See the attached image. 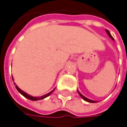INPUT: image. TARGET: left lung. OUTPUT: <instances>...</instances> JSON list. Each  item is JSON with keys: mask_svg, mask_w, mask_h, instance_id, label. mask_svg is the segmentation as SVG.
Segmentation results:
<instances>
[{"mask_svg": "<svg viewBox=\"0 0 127 127\" xmlns=\"http://www.w3.org/2000/svg\"><path fill=\"white\" fill-rule=\"evenodd\" d=\"M106 32L107 33L108 36H109L110 38L112 39L113 40H114V39H113V37H112V35L110 34V32H109L108 30H107V29H106ZM77 91H78V93L79 94V95H80V96H81V97H82L85 101H88V102H90V103H96V102H97V101H93V100H91V99H89V98H86V97H85V96H84L82 93H80V92H79V90H77Z\"/></svg>", "mask_w": 127, "mask_h": 127, "instance_id": "8db88e82", "label": "left lung"}]
</instances>
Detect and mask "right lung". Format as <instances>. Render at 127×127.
Wrapping results in <instances>:
<instances>
[{
	"instance_id": "right-lung-1",
	"label": "right lung",
	"mask_w": 127,
	"mask_h": 127,
	"mask_svg": "<svg viewBox=\"0 0 127 127\" xmlns=\"http://www.w3.org/2000/svg\"><path fill=\"white\" fill-rule=\"evenodd\" d=\"M12 79L14 80V79H13L12 77ZM15 88L16 89L18 90V92L21 94V95H23L24 97H26V98H28V99H29V100H32V101H38V100H41V99H43V98H46V97H48V95H50L52 93H53V91L55 90V89H54L52 91H51L50 93H47V94H45V95H42V96H40V97H34V96H32V95H30L29 94H28V93H26V92H24V91H23L21 89H20L17 85L15 86Z\"/></svg>"
}]
</instances>
